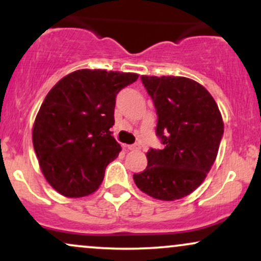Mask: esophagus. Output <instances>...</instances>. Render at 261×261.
<instances>
[{"label": "esophagus", "instance_id": "obj_1", "mask_svg": "<svg viewBox=\"0 0 261 261\" xmlns=\"http://www.w3.org/2000/svg\"><path fill=\"white\" fill-rule=\"evenodd\" d=\"M126 149L128 151H136V149H140V146L139 145H130V146H125Z\"/></svg>", "mask_w": 261, "mask_h": 261}]
</instances>
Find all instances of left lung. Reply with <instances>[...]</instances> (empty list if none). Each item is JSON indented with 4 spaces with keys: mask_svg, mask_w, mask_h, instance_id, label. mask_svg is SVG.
I'll return each mask as SVG.
<instances>
[{
    "mask_svg": "<svg viewBox=\"0 0 261 261\" xmlns=\"http://www.w3.org/2000/svg\"><path fill=\"white\" fill-rule=\"evenodd\" d=\"M153 100L155 134L163 149H149L147 167L134 174L142 193L174 201L201 185L216 161L224 124L214 97L187 77L141 76Z\"/></svg>",
    "mask_w": 261,
    "mask_h": 261,
    "instance_id": "left-lung-1",
    "label": "left lung"
}]
</instances>
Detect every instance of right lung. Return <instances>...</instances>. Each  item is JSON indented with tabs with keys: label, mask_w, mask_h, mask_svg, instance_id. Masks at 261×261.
Segmentation results:
<instances>
[{
	"label": "right lung",
	"mask_w": 261,
	"mask_h": 261,
	"mask_svg": "<svg viewBox=\"0 0 261 261\" xmlns=\"http://www.w3.org/2000/svg\"><path fill=\"white\" fill-rule=\"evenodd\" d=\"M139 79L133 72L77 70L50 89L33 125L41 173L59 194L94 193L121 151L112 136L116 94Z\"/></svg>",
	"instance_id": "1"
}]
</instances>
